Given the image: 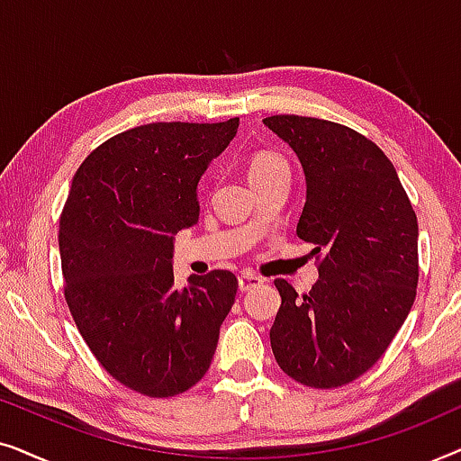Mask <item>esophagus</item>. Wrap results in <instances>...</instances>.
I'll list each match as a JSON object with an SVG mask.
<instances>
[{"instance_id": "obj_1", "label": "esophagus", "mask_w": 461, "mask_h": 461, "mask_svg": "<svg viewBox=\"0 0 461 461\" xmlns=\"http://www.w3.org/2000/svg\"><path fill=\"white\" fill-rule=\"evenodd\" d=\"M262 283H264V279L256 276L254 273H243L241 276H239V289H241V292H251V289L260 287Z\"/></svg>"}]
</instances>
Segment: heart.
I'll return each mask as SVG.
<instances>
[{
	"mask_svg": "<svg viewBox=\"0 0 461 461\" xmlns=\"http://www.w3.org/2000/svg\"><path fill=\"white\" fill-rule=\"evenodd\" d=\"M276 172H287L289 174L287 161L283 159L281 155L267 153V150H264V153L254 155V159L249 161V182H254L258 178H264V176L276 174Z\"/></svg>",
	"mask_w": 461,
	"mask_h": 461,
	"instance_id": "obj_1",
	"label": "heart"
}]
</instances>
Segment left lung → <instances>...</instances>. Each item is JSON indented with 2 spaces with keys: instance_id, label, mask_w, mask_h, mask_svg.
Returning a JSON list of instances; mask_svg holds the SVG:
<instances>
[{
  "instance_id": "8db88e82",
  "label": "left lung",
  "mask_w": 461,
  "mask_h": 461,
  "mask_svg": "<svg viewBox=\"0 0 461 461\" xmlns=\"http://www.w3.org/2000/svg\"><path fill=\"white\" fill-rule=\"evenodd\" d=\"M262 122L298 155L306 203L295 232L323 251L319 283L302 298L275 281L273 355L304 386H344L374 367L411 311L418 218L393 163L355 130L298 115Z\"/></svg>"
}]
</instances>
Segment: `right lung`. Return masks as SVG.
<instances>
[{
  "mask_svg": "<svg viewBox=\"0 0 461 461\" xmlns=\"http://www.w3.org/2000/svg\"><path fill=\"white\" fill-rule=\"evenodd\" d=\"M222 123H147L87 155L60 216L65 298L98 363L136 393L174 396L210 369L237 276L174 285V235L197 224V185L237 136Z\"/></svg>",
  "mask_w": 461,
  "mask_h": 461,
  "instance_id": "right-lung-1",
  "label": "right lung"
}]
</instances>
